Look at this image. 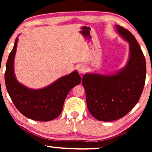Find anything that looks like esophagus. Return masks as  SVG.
I'll list each match as a JSON object with an SVG mask.
<instances>
[{
	"mask_svg": "<svg viewBox=\"0 0 152 152\" xmlns=\"http://www.w3.org/2000/svg\"><path fill=\"white\" fill-rule=\"evenodd\" d=\"M86 70V68L84 66H80V67H79V72H80V73H84Z\"/></svg>",
	"mask_w": 152,
	"mask_h": 152,
	"instance_id": "34e87169",
	"label": "esophagus"
}]
</instances>
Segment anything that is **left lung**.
<instances>
[{
  "mask_svg": "<svg viewBox=\"0 0 152 152\" xmlns=\"http://www.w3.org/2000/svg\"><path fill=\"white\" fill-rule=\"evenodd\" d=\"M116 29L129 43L126 67L112 75L86 74L82 81L88 111L100 121H113L126 115L139 101L146 78V61L136 39L123 27L116 26Z\"/></svg>",
  "mask_w": 152,
  "mask_h": 152,
  "instance_id": "1",
  "label": "left lung"
}]
</instances>
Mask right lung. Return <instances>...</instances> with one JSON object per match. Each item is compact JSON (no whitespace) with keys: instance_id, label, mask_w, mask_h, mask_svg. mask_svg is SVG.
Segmentation results:
<instances>
[{"instance_id":"right-lung-1","label":"right lung","mask_w":152,"mask_h":152,"mask_svg":"<svg viewBox=\"0 0 152 152\" xmlns=\"http://www.w3.org/2000/svg\"><path fill=\"white\" fill-rule=\"evenodd\" d=\"M17 41L16 38L6 64L5 80L7 92L16 109L26 117L37 121H50L61 114L66 96L81 82V77L75 70L44 88H26L14 76V59Z\"/></svg>"}]
</instances>
